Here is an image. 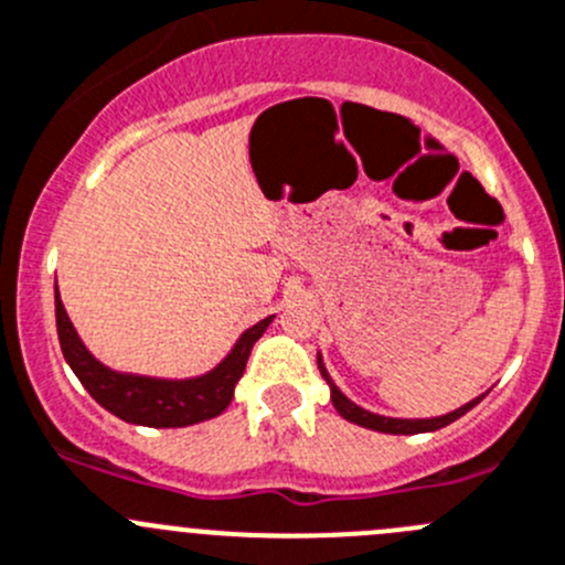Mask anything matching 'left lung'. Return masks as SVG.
Returning a JSON list of instances; mask_svg holds the SVG:
<instances>
[{"label":"left lung","mask_w":565,"mask_h":565,"mask_svg":"<svg viewBox=\"0 0 565 565\" xmlns=\"http://www.w3.org/2000/svg\"><path fill=\"white\" fill-rule=\"evenodd\" d=\"M317 366H320V375L326 377L328 388H331V403L333 408L339 411V416H344L348 422H353V425H361V428H370V430H377V434H394V436H411V434H434V430L439 428H447L450 422L461 419L467 411H472L475 405L480 403V399L486 397V394H480V397L469 399L467 405H461V408L450 411V414H441V416H428V419H397V416H383V414H372V411L361 408V405H355L353 399L344 397L342 392H339L337 383L331 381V375H328L326 364H322V355L317 353Z\"/></svg>","instance_id":"left-lung-1"}]
</instances>
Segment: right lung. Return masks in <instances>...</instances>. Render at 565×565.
Masks as SVG:
<instances>
[{
	"label": "right lung",
	"instance_id": "add662e5",
	"mask_svg": "<svg viewBox=\"0 0 565 565\" xmlns=\"http://www.w3.org/2000/svg\"><path fill=\"white\" fill-rule=\"evenodd\" d=\"M54 317H57V337L65 361L79 377L82 386L90 392L102 408L115 414L118 419L146 428H188L195 422L212 419L223 414L234 397V386L243 377L248 355L256 339L267 331L273 317H265L248 331L239 333L226 359L210 372L195 377H151L135 375V372H118L104 366L76 333L74 322L65 315L60 300V289L54 284Z\"/></svg>",
	"mask_w": 565,
	"mask_h": 565
}]
</instances>
